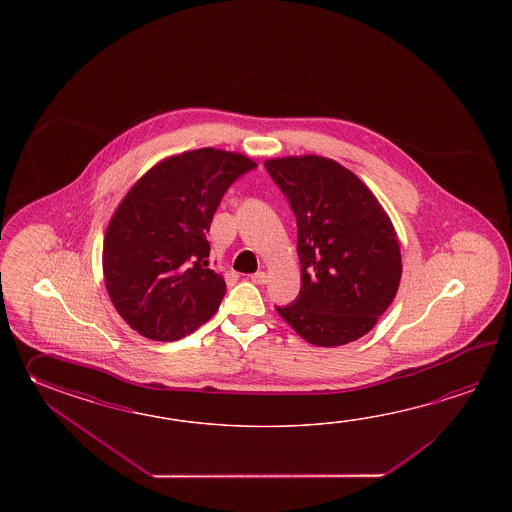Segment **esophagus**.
I'll list each match as a JSON object with an SVG mask.
<instances>
[{
	"label": "esophagus",
	"mask_w": 512,
	"mask_h": 512,
	"mask_svg": "<svg viewBox=\"0 0 512 512\" xmlns=\"http://www.w3.org/2000/svg\"><path fill=\"white\" fill-rule=\"evenodd\" d=\"M251 280L256 285H263V283H267V274L263 271L254 272V274H251Z\"/></svg>",
	"instance_id": "esophagus-1"
}]
</instances>
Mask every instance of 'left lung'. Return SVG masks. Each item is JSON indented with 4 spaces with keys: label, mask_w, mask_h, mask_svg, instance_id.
I'll return each instance as SVG.
<instances>
[{
    "label": "left lung",
    "mask_w": 512,
    "mask_h": 512,
    "mask_svg": "<svg viewBox=\"0 0 512 512\" xmlns=\"http://www.w3.org/2000/svg\"><path fill=\"white\" fill-rule=\"evenodd\" d=\"M298 227L300 294L276 307L300 337L335 348L364 337L401 282L392 221L357 175L333 159L304 155L265 161Z\"/></svg>",
    "instance_id": "left-lung-1"
}]
</instances>
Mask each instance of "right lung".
I'll list each match as a JSON object with an SVG mask.
<instances>
[{
    "instance_id": "right-lung-1",
    "label": "right lung",
    "mask_w": 512,
    "mask_h": 512,
    "mask_svg": "<svg viewBox=\"0 0 512 512\" xmlns=\"http://www.w3.org/2000/svg\"><path fill=\"white\" fill-rule=\"evenodd\" d=\"M252 168L241 153H179L120 201L104 236V280L115 309L142 337L179 340L218 311L227 285L208 269L207 234L229 186Z\"/></svg>"
}]
</instances>
